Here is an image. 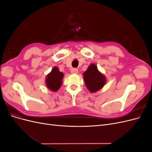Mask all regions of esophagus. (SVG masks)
Returning a JSON list of instances; mask_svg holds the SVG:
<instances>
[{
	"mask_svg": "<svg viewBox=\"0 0 152 152\" xmlns=\"http://www.w3.org/2000/svg\"><path fill=\"white\" fill-rule=\"evenodd\" d=\"M72 73H73V74H76V73H78V69L77 68H72L71 70Z\"/></svg>",
	"mask_w": 152,
	"mask_h": 152,
	"instance_id": "1",
	"label": "esophagus"
}]
</instances>
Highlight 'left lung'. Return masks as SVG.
I'll list each match as a JSON object with an SVG mask.
<instances>
[{
	"instance_id": "8db88e82",
	"label": "left lung",
	"mask_w": 152,
	"mask_h": 152,
	"mask_svg": "<svg viewBox=\"0 0 152 152\" xmlns=\"http://www.w3.org/2000/svg\"><path fill=\"white\" fill-rule=\"evenodd\" d=\"M84 80L87 88L91 93L98 91L104 86L106 77L98 70L95 64L92 63L84 72Z\"/></svg>"
}]
</instances>
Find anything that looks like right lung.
Wrapping results in <instances>:
<instances>
[{
    "label": "right lung",
    "instance_id": "add662e5",
    "mask_svg": "<svg viewBox=\"0 0 152 152\" xmlns=\"http://www.w3.org/2000/svg\"><path fill=\"white\" fill-rule=\"evenodd\" d=\"M63 76V73L59 71L58 67L54 66L45 79V84L48 88L53 92L57 91L61 86Z\"/></svg>",
    "mask_w": 152,
    "mask_h": 152
}]
</instances>
